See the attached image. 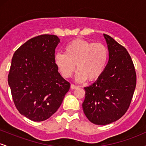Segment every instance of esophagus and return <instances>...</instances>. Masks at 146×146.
Listing matches in <instances>:
<instances>
[{"label": "esophagus", "instance_id": "34e87169", "mask_svg": "<svg viewBox=\"0 0 146 146\" xmlns=\"http://www.w3.org/2000/svg\"><path fill=\"white\" fill-rule=\"evenodd\" d=\"M78 86H76V85L75 84H71V88H72V89H76V88H78Z\"/></svg>", "mask_w": 146, "mask_h": 146}]
</instances>
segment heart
<instances>
[{"instance_id": "obj_1", "label": "heart", "mask_w": 146, "mask_h": 146, "mask_svg": "<svg viewBox=\"0 0 146 146\" xmlns=\"http://www.w3.org/2000/svg\"><path fill=\"white\" fill-rule=\"evenodd\" d=\"M108 49L102 43L83 39H75L70 42L64 48V53H58L55 56V63L65 78L73 75L76 68L78 82L88 79L93 81L104 72L108 63Z\"/></svg>"}]
</instances>
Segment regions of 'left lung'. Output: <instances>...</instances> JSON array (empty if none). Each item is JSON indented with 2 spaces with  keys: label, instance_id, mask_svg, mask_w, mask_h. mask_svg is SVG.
Segmentation results:
<instances>
[{
  "label": "left lung",
  "instance_id": "1",
  "mask_svg": "<svg viewBox=\"0 0 146 146\" xmlns=\"http://www.w3.org/2000/svg\"><path fill=\"white\" fill-rule=\"evenodd\" d=\"M109 59L104 72L97 81L84 87L83 111L90 122L107 125L126 113L137 83L135 66L126 48L104 34Z\"/></svg>",
  "mask_w": 146,
  "mask_h": 146
}]
</instances>
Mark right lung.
Segmentation results:
<instances>
[{
    "mask_svg": "<svg viewBox=\"0 0 146 146\" xmlns=\"http://www.w3.org/2000/svg\"><path fill=\"white\" fill-rule=\"evenodd\" d=\"M55 35L31 38L15 51L8 75L14 104L21 115L33 121L47 119L58 110L70 83L58 72Z\"/></svg>",
    "mask_w": 146,
    "mask_h": 146,
    "instance_id": "1",
    "label": "right lung"
}]
</instances>
